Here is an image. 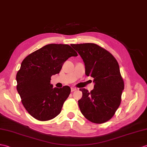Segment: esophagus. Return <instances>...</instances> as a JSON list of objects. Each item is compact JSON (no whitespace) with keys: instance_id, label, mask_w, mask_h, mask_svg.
<instances>
[{"instance_id":"obj_1","label":"esophagus","mask_w":147,"mask_h":147,"mask_svg":"<svg viewBox=\"0 0 147 147\" xmlns=\"http://www.w3.org/2000/svg\"><path fill=\"white\" fill-rule=\"evenodd\" d=\"M71 91L73 92V91H74L77 90V88H71Z\"/></svg>"}]
</instances>
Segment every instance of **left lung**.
Wrapping results in <instances>:
<instances>
[{
    "mask_svg": "<svg viewBox=\"0 0 147 147\" xmlns=\"http://www.w3.org/2000/svg\"><path fill=\"white\" fill-rule=\"evenodd\" d=\"M85 65V74L94 78L90 92L81 88L78 100L81 113L89 121L101 124L113 117L121 103L124 81L117 59L103 47L93 43L71 44Z\"/></svg>",
    "mask_w": 147,
    "mask_h": 147,
    "instance_id": "left-lung-1",
    "label": "left lung"
}]
</instances>
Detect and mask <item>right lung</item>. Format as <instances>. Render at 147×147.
<instances>
[{"label":"right lung","instance_id":"add662e5","mask_svg":"<svg viewBox=\"0 0 147 147\" xmlns=\"http://www.w3.org/2000/svg\"><path fill=\"white\" fill-rule=\"evenodd\" d=\"M77 56L67 44H50L22 61L16 75L17 90L26 110L36 120H50L61 113L71 88H53L51 77L59 73L68 58Z\"/></svg>","mask_w":147,"mask_h":147}]
</instances>
